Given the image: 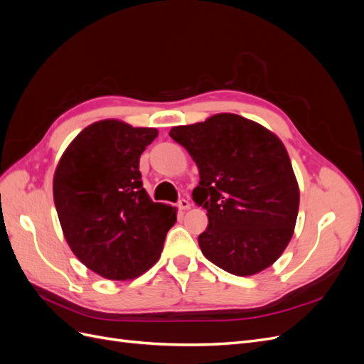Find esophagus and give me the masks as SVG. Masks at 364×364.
<instances>
[{
  "instance_id": "esophagus-1",
  "label": "esophagus",
  "mask_w": 364,
  "mask_h": 364,
  "mask_svg": "<svg viewBox=\"0 0 364 364\" xmlns=\"http://www.w3.org/2000/svg\"><path fill=\"white\" fill-rule=\"evenodd\" d=\"M178 206H179V209H182V211H186V209H190V202L185 200V199H181L178 202Z\"/></svg>"
}]
</instances>
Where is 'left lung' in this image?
<instances>
[{"instance_id":"obj_1","label":"left lung","mask_w":364,"mask_h":364,"mask_svg":"<svg viewBox=\"0 0 364 364\" xmlns=\"http://www.w3.org/2000/svg\"><path fill=\"white\" fill-rule=\"evenodd\" d=\"M170 136L190 153L200 182L193 200L208 211L203 255L237 277L270 267L290 243L299 186L281 139L235 114L178 126Z\"/></svg>"}]
</instances>
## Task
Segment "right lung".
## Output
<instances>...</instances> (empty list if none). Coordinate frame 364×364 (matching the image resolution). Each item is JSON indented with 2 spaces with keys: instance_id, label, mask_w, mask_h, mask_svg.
Instances as JSON below:
<instances>
[{
  "instance_id": "right-lung-1",
  "label": "right lung",
  "mask_w": 364,
  "mask_h": 364,
  "mask_svg": "<svg viewBox=\"0 0 364 364\" xmlns=\"http://www.w3.org/2000/svg\"><path fill=\"white\" fill-rule=\"evenodd\" d=\"M153 127L103 119L83 129L62 155L53 179L54 205L74 255L112 281L139 277L155 264L176 209L142 188L139 156Z\"/></svg>"
}]
</instances>
